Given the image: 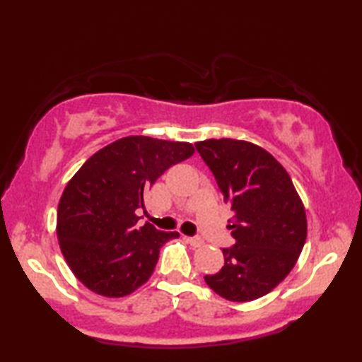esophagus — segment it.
Masks as SVG:
<instances>
[{"label":"esophagus","instance_id":"obj_1","mask_svg":"<svg viewBox=\"0 0 362 362\" xmlns=\"http://www.w3.org/2000/svg\"><path fill=\"white\" fill-rule=\"evenodd\" d=\"M185 240L192 244L193 247H199V246H203V240H201V238H198V236H188V238H185Z\"/></svg>","mask_w":362,"mask_h":362}]
</instances>
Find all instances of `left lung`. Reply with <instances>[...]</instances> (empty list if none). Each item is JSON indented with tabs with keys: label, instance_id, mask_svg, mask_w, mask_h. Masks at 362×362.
Segmentation results:
<instances>
[{
	"label": "left lung",
	"instance_id": "8db88e82",
	"mask_svg": "<svg viewBox=\"0 0 362 362\" xmlns=\"http://www.w3.org/2000/svg\"><path fill=\"white\" fill-rule=\"evenodd\" d=\"M235 211V244L223 247L225 265L204 276L231 302H249L272 292L296 265L306 240L305 207L286 169L250 142L211 139L194 144Z\"/></svg>",
	"mask_w": 362,
	"mask_h": 362
}]
</instances>
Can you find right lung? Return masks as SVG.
I'll return each mask as SVG.
<instances>
[{
	"label": "right lung",
	"instance_id": "1",
	"mask_svg": "<svg viewBox=\"0 0 362 362\" xmlns=\"http://www.w3.org/2000/svg\"><path fill=\"white\" fill-rule=\"evenodd\" d=\"M193 153L187 142L124 137L90 156L69 182L57 209V238L88 289L122 297L148 281L159 249L179 233L151 223L137 228V212L158 177Z\"/></svg>",
	"mask_w": 362,
	"mask_h": 362
}]
</instances>
